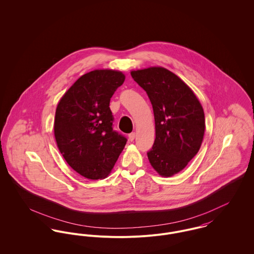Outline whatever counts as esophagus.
I'll list each match as a JSON object with an SVG mask.
<instances>
[{"label": "esophagus", "instance_id": "esophagus-1", "mask_svg": "<svg viewBox=\"0 0 254 254\" xmlns=\"http://www.w3.org/2000/svg\"><path fill=\"white\" fill-rule=\"evenodd\" d=\"M128 136H129V139H130L131 141H133V140L135 139V133H131V134H129Z\"/></svg>", "mask_w": 254, "mask_h": 254}]
</instances>
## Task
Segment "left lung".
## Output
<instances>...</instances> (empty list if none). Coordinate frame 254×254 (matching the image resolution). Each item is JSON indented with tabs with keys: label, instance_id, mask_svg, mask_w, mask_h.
<instances>
[{
	"label": "left lung",
	"instance_id": "left-lung-1",
	"mask_svg": "<svg viewBox=\"0 0 254 254\" xmlns=\"http://www.w3.org/2000/svg\"><path fill=\"white\" fill-rule=\"evenodd\" d=\"M131 76L151 102L156 137L147 152L160 175L181 171L198 152L205 131L202 106L192 90L164 67L132 71Z\"/></svg>",
	"mask_w": 254,
	"mask_h": 254
}]
</instances>
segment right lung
Masks as SVG:
<instances>
[{
    "instance_id": "right-lung-1",
    "label": "right lung",
    "mask_w": 254,
    "mask_h": 254,
    "mask_svg": "<svg viewBox=\"0 0 254 254\" xmlns=\"http://www.w3.org/2000/svg\"><path fill=\"white\" fill-rule=\"evenodd\" d=\"M122 72L93 70L80 77L59 102L54 132L68 165L91 180L109 175L127 138L114 130L110 101L123 84Z\"/></svg>"
}]
</instances>
